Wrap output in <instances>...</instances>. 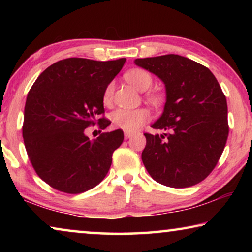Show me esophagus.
Returning a JSON list of instances; mask_svg holds the SVG:
<instances>
[{
	"instance_id": "34e87169",
	"label": "esophagus",
	"mask_w": 252,
	"mask_h": 252,
	"mask_svg": "<svg viewBox=\"0 0 252 252\" xmlns=\"http://www.w3.org/2000/svg\"><path fill=\"white\" fill-rule=\"evenodd\" d=\"M134 133H133V132H130V131H125V136H126V139H129V138H131V136L132 135H133Z\"/></svg>"
}]
</instances>
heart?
Instances as JSON below:
<instances>
[{
	"label": "heart",
	"instance_id": "heart-1",
	"mask_svg": "<svg viewBox=\"0 0 252 252\" xmlns=\"http://www.w3.org/2000/svg\"><path fill=\"white\" fill-rule=\"evenodd\" d=\"M125 79L130 84L139 91H147L149 88L152 85L153 79L152 75L149 73L148 71L140 69V67H134L126 72ZM114 92V83L110 82L106 85L103 92V102L104 104H110L112 102ZM146 99L156 108H159L163 103V97H162L159 93L156 92H149L146 94ZM112 119L113 126L119 129H122L125 131L133 132L138 130L140 126H143L144 123L149 121L150 119V112L144 108L139 109H118L114 111L111 116Z\"/></svg>",
	"mask_w": 252,
	"mask_h": 252
}]
</instances>
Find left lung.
<instances>
[{
  "instance_id": "left-lung-1",
  "label": "left lung",
  "mask_w": 252,
  "mask_h": 252,
  "mask_svg": "<svg viewBox=\"0 0 252 252\" xmlns=\"http://www.w3.org/2000/svg\"><path fill=\"white\" fill-rule=\"evenodd\" d=\"M134 63L159 76L167 90L163 113L151 126L165 133H144V167L161 185H197L215 169L229 134L227 100L218 81L208 67L177 54Z\"/></svg>"
}]
</instances>
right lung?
I'll list each match as a JSON object with an SVG mask.
<instances>
[{
    "label": "right lung",
    "mask_w": 252,
    "mask_h": 252,
    "mask_svg": "<svg viewBox=\"0 0 252 252\" xmlns=\"http://www.w3.org/2000/svg\"><path fill=\"white\" fill-rule=\"evenodd\" d=\"M126 59L94 61L69 58L55 62L30 89L22 134L37 176L61 192L76 194L103 180L123 131L103 132L91 141L84 130L96 122L104 130L103 92Z\"/></svg>",
    "instance_id": "right-lung-1"
}]
</instances>
